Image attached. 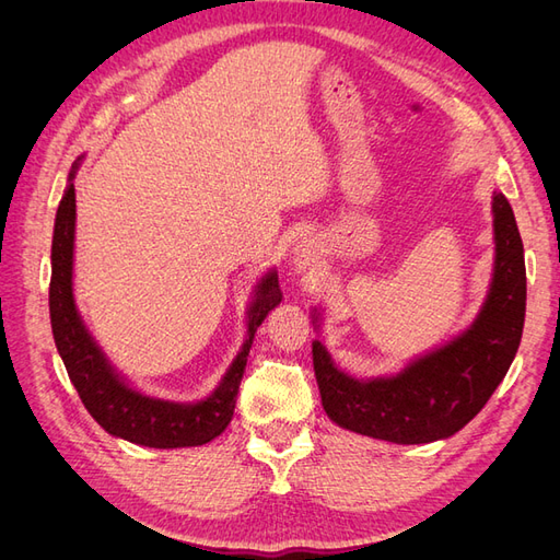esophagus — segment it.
Listing matches in <instances>:
<instances>
[{"label":"esophagus","mask_w":560,"mask_h":560,"mask_svg":"<svg viewBox=\"0 0 560 560\" xmlns=\"http://www.w3.org/2000/svg\"><path fill=\"white\" fill-rule=\"evenodd\" d=\"M292 264H294L296 273H306V270L315 264V249L308 247V245H299V247L294 249Z\"/></svg>","instance_id":"obj_1"}]
</instances>
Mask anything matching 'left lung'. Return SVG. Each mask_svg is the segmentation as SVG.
I'll return each mask as SVG.
<instances>
[{
	"label": "left lung",
	"mask_w": 560,
	"mask_h": 560,
	"mask_svg": "<svg viewBox=\"0 0 560 560\" xmlns=\"http://www.w3.org/2000/svg\"><path fill=\"white\" fill-rule=\"evenodd\" d=\"M495 264L479 315L444 346L393 376L354 378L313 341L322 406L338 428L393 444H430L460 432L510 371L525 319V261L514 210L493 194ZM319 327V313H313Z\"/></svg>",
	"instance_id": "left-lung-1"
}]
</instances>
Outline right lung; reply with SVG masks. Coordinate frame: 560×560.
<instances>
[{
  "label": "right lung",
  "instance_id": "right-lung-1",
  "mask_svg": "<svg viewBox=\"0 0 560 560\" xmlns=\"http://www.w3.org/2000/svg\"><path fill=\"white\" fill-rule=\"evenodd\" d=\"M79 165L81 159L74 161L70 177H67V189L56 214L54 245H50V329H54L56 348L65 362L67 374H70V381L74 383L89 413L112 436L149 448H184L208 444L229 428L254 334H257V327L266 319V315L280 306L282 292L278 284V273L268 270L257 287H254V299L247 311V338L210 397L182 404L142 395L140 389L130 387L116 374L105 352L100 350L95 338L83 325L74 303V177Z\"/></svg>",
  "mask_w": 560,
  "mask_h": 560
}]
</instances>
